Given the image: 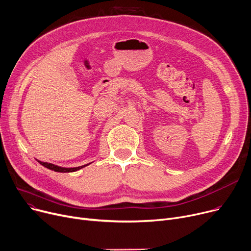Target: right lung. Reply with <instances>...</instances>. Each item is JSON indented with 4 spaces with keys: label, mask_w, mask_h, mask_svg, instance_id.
Instances as JSON below:
<instances>
[{
    "label": "right lung",
    "mask_w": 251,
    "mask_h": 251,
    "mask_svg": "<svg viewBox=\"0 0 251 251\" xmlns=\"http://www.w3.org/2000/svg\"><path fill=\"white\" fill-rule=\"evenodd\" d=\"M38 163L41 164L42 166H44L46 168L50 169V170H52V171H55V172H75V171H78L84 167H86L87 165L89 164H86V165H82V166H79V167H71V168H68V167H61V166H57V165H54L52 163H49V162H42V161H38Z\"/></svg>",
    "instance_id": "1"
}]
</instances>
